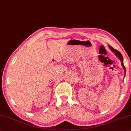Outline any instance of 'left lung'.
I'll return each mask as SVG.
<instances>
[{"instance_id":"left-lung-1","label":"left lung","mask_w":131,"mask_h":131,"mask_svg":"<svg viewBox=\"0 0 131 131\" xmlns=\"http://www.w3.org/2000/svg\"><path fill=\"white\" fill-rule=\"evenodd\" d=\"M109 48H111V50H112V51L115 53V54L116 55V56L119 58V59H120L121 62H122V67H124V69L125 73L126 74V69H125V67L124 64V59H123V57L122 56V54H121L120 52L118 51H117V50H115L114 48H112V47L111 46H110V45H109Z\"/></svg>"}]
</instances>
